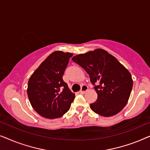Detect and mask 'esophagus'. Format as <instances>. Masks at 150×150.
<instances>
[{"mask_svg":"<svg viewBox=\"0 0 150 150\" xmlns=\"http://www.w3.org/2000/svg\"><path fill=\"white\" fill-rule=\"evenodd\" d=\"M87 89H88V87L87 85H82L81 89V91H80V93H82V94L85 93V92L87 91Z\"/></svg>","mask_w":150,"mask_h":150,"instance_id":"obj_1","label":"esophagus"}]
</instances>
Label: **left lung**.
<instances>
[{
	"label": "left lung",
	"mask_w": 150,
	"mask_h": 150,
	"mask_svg": "<svg viewBox=\"0 0 150 150\" xmlns=\"http://www.w3.org/2000/svg\"><path fill=\"white\" fill-rule=\"evenodd\" d=\"M89 75L98 99L90 108L100 115L117 114L126 105L132 89L130 73L115 57L102 49L79 54L71 59Z\"/></svg>",
	"instance_id": "8db88e82"
}]
</instances>
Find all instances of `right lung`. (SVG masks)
Segmentation results:
<instances>
[{"label":"right lung","mask_w":150,"mask_h":150,"mask_svg":"<svg viewBox=\"0 0 150 150\" xmlns=\"http://www.w3.org/2000/svg\"><path fill=\"white\" fill-rule=\"evenodd\" d=\"M73 54L56 51L34 71L28 83L30 104L41 116L59 118L70 108L75 94L71 93L63 76Z\"/></svg>","instance_id":"obj_1"}]
</instances>
